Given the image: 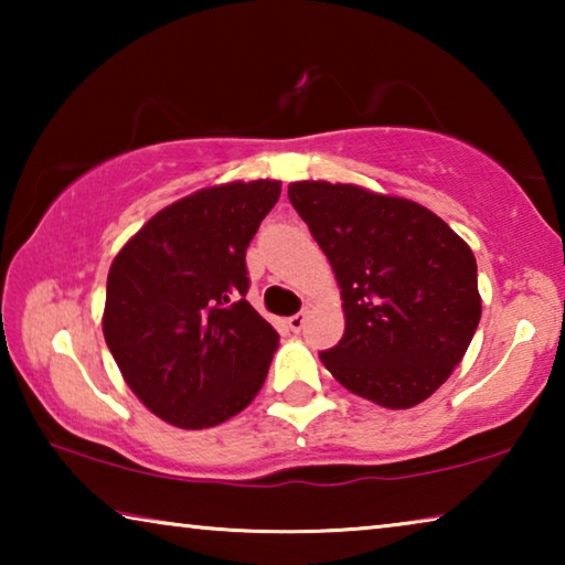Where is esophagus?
<instances>
[{
  "instance_id": "1",
  "label": "esophagus",
  "mask_w": 565,
  "mask_h": 565,
  "mask_svg": "<svg viewBox=\"0 0 565 565\" xmlns=\"http://www.w3.org/2000/svg\"><path fill=\"white\" fill-rule=\"evenodd\" d=\"M303 323H306V311H299V313H294V317L289 319V329L291 331H301Z\"/></svg>"
}]
</instances>
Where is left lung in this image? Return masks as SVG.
Instances as JSON below:
<instances>
[{
  "label": "left lung",
  "mask_w": 565,
  "mask_h": 565,
  "mask_svg": "<svg viewBox=\"0 0 565 565\" xmlns=\"http://www.w3.org/2000/svg\"><path fill=\"white\" fill-rule=\"evenodd\" d=\"M289 202L341 286L347 331L323 366L379 406L426 401L481 321L471 248L426 206L353 184L296 181Z\"/></svg>",
  "instance_id": "obj_1"
}]
</instances>
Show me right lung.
Returning a JSON list of instances; mask_svg holds the SVG:
<instances>
[{"label":"right lung","mask_w":565,"mask_h":565,"mask_svg":"<svg viewBox=\"0 0 565 565\" xmlns=\"http://www.w3.org/2000/svg\"><path fill=\"white\" fill-rule=\"evenodd\" d=\"M279 181H232L161 209L111 262L104 339L151 414L212 428L252 404L279 333L246 301V246Z\"/></svg>","instance_id":"1"}]
</instances>
